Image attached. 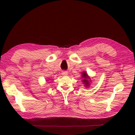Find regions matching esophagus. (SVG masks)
Instances as JSON below:
<instances>
[{"label":"esophagus","mask_w":135,"mask_h":135,"mask_svg":"<svg viewBox=\"0 0 135 135\" xmlns=\"http://www.w3.org/2000/svg\"><path fill=\"white\" fill-rule=\"evenodd\" d=\"M62 74L63 75H68V72L67 71H63L62 73Z\"/></svg>","instance_id":"esophagus-1"}]
</instances>
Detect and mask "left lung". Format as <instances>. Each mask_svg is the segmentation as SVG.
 Masks as SVG:
<instances>
[{"instance_id": "left-lung-1", "label": "left lung", "mask_w": 135, "mask_h": 135, "mask_svg": "<svg viewBox=\"0 0 135 135\" xmlns=\"http://www.w3.org/2000/svg\"><path fill=\"white\" fill-rule=\"evenodd\" d=\"M81 78H82V79H81V81H82L83 84H84V86L87 88H89L92 82V80L90 76H88L86 71L81 72Z\"/></svg>"}]
</instances>
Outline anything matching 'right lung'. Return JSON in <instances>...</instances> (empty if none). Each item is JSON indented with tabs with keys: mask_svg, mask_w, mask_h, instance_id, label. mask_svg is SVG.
Returning a JSON list of instances; mask_svg holds the SVG:
<instances>
[{
	"mask_svg": "<svg viewBox=\"0 0 135 135\" xmlns=\"http://www.w3.org/2000/svg\"><path fill=\"white\" fill-rule=\"evenodd\" d=\"M47 81H48V80H47Z\"/></svg>",
	"mask_w": 135,
	"mask_h": 135,
	"instance_id": "1",
	"label": "right lung"
}]
</instances>
